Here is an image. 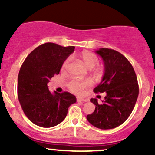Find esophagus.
I'll list each match as a JSON object with an SVG mask.
<instances>
[{
  "instance_id": "obj_1",
  "label": "esophagus",
  "mask_w": 155,
  "mask_h": 155,
  "mask_svg": "<svg viewBox=\"0 0 155 155\" xmlns=\"http://www.w3.org/2000/svg\"><path fill=\"white\" fill-rule=\"evenodd\" d=\"M76 101L78 102H87V100L85 98H82V97H76Z\"/></svg>"
}]
</instances>
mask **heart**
I'll use <instances>...</instances> for the list:
<instances>
[{
    "label": "heart",
    "mask_w": 155,
    "mask_h": 155,
    "mask_svg": "<svg viewBox=\"0 0 155 155\" xmlns=\"http://www.w3.org/2000/svg\"><path fill=\"white\" fill-rule=\"evenodd\" d=\"M81 59L83 61L84 64L86 66L87 68L91 69L94 68L99 63V59L98 57L93 52H89V51H84L80 55ZM70 58H67L64 61L61 67V71L64 72L68 68L69 63H70ZM101 69L97 68V71L99 72ZM91 85V82L88 80H77V79H73L68 83V87L72 92L75 94H81L82 93L85 88Z\"/></svg>",
    "instance_id": "obj_1"
}]
</instances>
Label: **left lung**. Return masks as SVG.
<instances>
[{
  "label": "left lung",
  "mask_w": 155,
  "mask_h": 155,
  "mask_svg": "<svg viewBox=\"0 0 155 155\" xmlns=\"http://www.w3.org/2000/svg\"><path fill=\"white\" fill-rule=\"evenodd\" d=\"M96 53L104 61V74L94 91L106 92L107 96L101 104L96 98L91 99L96 107L87 119L100 129H112L123 124L132 112L139 95L138 82L134 68L122 54L107 48Z\"/></svg>",
  "instance_id": "left-lung-1"
}]
</instances>
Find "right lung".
Returning a JSON list of instances; mask_svg holds the SVG:
<instances>
[{"label": "right lung", "instance_id": "obj_1", "mask_svg": "<svg viewBox=\"0 0 155 155\" xmlns=\"http://www.w3.org/2000/svg\"><path fill=\"white\" fill-rule=\"evenodd\" d=\"M74 48L46 43L33 50L23 62L18 76V98L23 112L36 125H58L66 118L69 107L76 102L72 94H52L47 85Z\"/></svg>", "mask_w": 155, "mask_h": 155}]
</instances>
